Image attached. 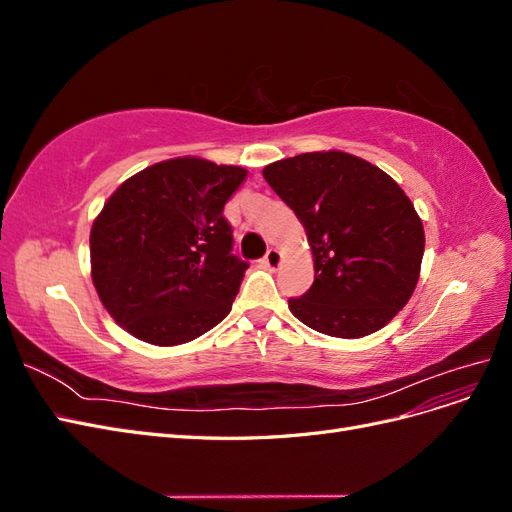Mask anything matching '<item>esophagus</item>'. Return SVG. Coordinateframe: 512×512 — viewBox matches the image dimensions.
<instances>
[{"label": "esophagus", "instance_id": "1", "mask_svg": "<svg viewBox=\"0 0 512 512\" xmlns=\"http://www.w3.org/2000/svg\"><path fill=\"white\" fill-rule=\"evenodd\" d=\"M262 262H265V267H269V269H277V267H280V262H282L280 250L271 247V250L265 254V258H262Z\"/></svg>", "mask_w": 512, "mask_h": 512}]
</instances>
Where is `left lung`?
Segmentation results:
<instances>
[{"label":"left lung","instance_id":"1","mask_svg":"<svg viewBox=\"0 0 512 512\" xmlns=\"http://www.w3.org/2000/svg\"><path fill=\"white\" fill-rule=\"evenodd\" d=\"M294 211L314 254V284L290 312L309 329L354 339L382 329L418 282L423 222L406 192L344 151H314L262 170Z\"/></svg>","mask_w":512,"mask_h":512}]
</instances>
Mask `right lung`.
Listing matches in <instances>:
<instances>
[{
	"label": "right lung",
	"mask_w": 512,
	"mask_h": 512,
	"mask_svg": "<svg viewBox=\"0 0 512 512\" xmlns=\"http://www.w3.org/2000/svg\"><path fill=\"white\" fill-rule=\"evenodd\" d=\"M245 168L203 158L153 164L106 200L91 226V280L119 327L153 346L220 324L250 267L232 254L224 205Z\"/></svg>",
	"instance_id": "right-lung-1"
}]
</instances>
